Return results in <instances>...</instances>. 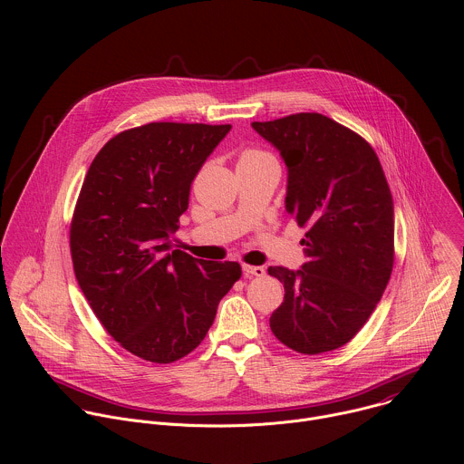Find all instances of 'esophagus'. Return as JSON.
<instances>
[{"instance_id": "1", "label": "esophagus", "mask_w": 464, "mask_h": 464, "mask_svg": "<svg viewBox=\"0 0 464 464\" xmlns=\"http://www.w3.org/2000/svg\"><path fill=\"white\" fill-rule=\"evenodd\" d=\"M242 272H244L246 277H264V276H266V270H264L262 266H249V264H244Z\"/></svg>"}]
</instances>
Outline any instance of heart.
I'll use <instances>...</instances> for the list:
<instances>
[{
    "mask_svg": "<svg viewBox=\"0 0 464 464\" xmlns=\"http://www.w3.org/2000/svg\"><path fill=\"white\" fill-rule=\"evenodd\" d=\"M272 156L268 152H264L260 149H242L238 152V163L237 165H242V163H256V161H264V160H270Z\"/></svg>",
    "mask_w": 464,
    "mask_h": 464,
    "instance_id": "1",
    "label": "heart"
}]
</instances>
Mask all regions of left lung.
<instances>
[{"label":"left lung","mask_w":464,"mask_h":464,"mask_svg":"<svg viewBox=\"0 0 464 464\" xmlns=\"http://www.w3.org/2000/svg\"><path fill=\"white\" fill-rule=\"evenodd\" d=\"M251 126L279 149L286 211L308 229L301 270L268 268L285 285L270 328L301 354L340 349L367 323L392 272L394 211L380 160L356 131L315 111Z\"/></svg>","instance_id":"obj_1"}]
</instances>
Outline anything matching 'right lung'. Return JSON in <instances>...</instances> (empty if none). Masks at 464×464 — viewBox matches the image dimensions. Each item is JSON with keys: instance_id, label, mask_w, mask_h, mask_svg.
Returning a JSON list of instances; mask_svg holds the SVG:
<instances>
[{"instance_id": "add662e5", "label": "right lung", "mask_w": 464, "mask_h": 464, "mask_svg": "<svg viewBox=\"0 0 464 464\" xmlns=\"http://www.w3.org/2000/svg\"><path fill=\"white\" fill-rule=\"evenodd\" d=\"M231 124L149 122L113 136L92 161L70 227L75 277L128 353L172 363L200 345L238 262L174 249L190 183Z\"/></svg>"}]
</instances>
